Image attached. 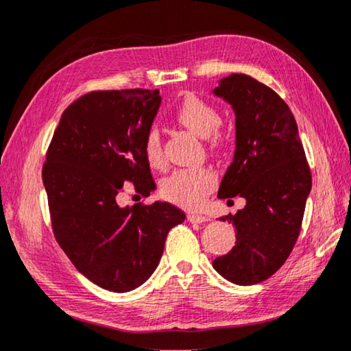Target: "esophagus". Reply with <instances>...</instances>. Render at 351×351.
I'll list each match as a JSON object with an SVG mask.
<instances>
[{
	"instance_id": "34e87169",
	"label": "esophagus",
	"mask_w": 351,
	"mask_h": 351,
	"mask_svg": "<svg viewBox=\"0 0 351 351\" xmlns=\"http://www.w3.org/2000/svg\"><path fill=\"white\" fill-rule=\"evenodd\" d=\"M188 221L193 222V223H202V222L208 221V217L200 215V213H194V211H193V213H188Z\"/></svg>"
}]
</instances>
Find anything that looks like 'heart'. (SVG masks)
<instances>
[{
  "label": "heart",
  "instance_id": "b5f03b06",
  "mask_svg": "<svg viewBox=\"0 0 351 351\" xmlns=\"http://www.w3.org/2000/svg\"><path fill=\"white\" fill-rule=\"evenodd\" d=\"M174 117L188 130L202 136L208 143L210 149H217L226 141V134L221 130V117L217 108L204 97L194 93H188L183 97L179 107L176 108ZM143 151L149 165L154 168H165L166 160L163 152L162 135L157 128H151L143 140ZM216 185V176L211 169H177L162 183V196L169 202L196 208L204 202L206 194Z\"/></svg>",
  "mask_w": 351,
  "mask_h": 351
}]
</instances>
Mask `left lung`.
<instances>
[{
  "instance_id": "8db88e82",
  "label": "left lung",
  "mask_w": 351,
  "mask_h": 351,
  "mask_svg": "<svg viewBox=\"0 0 351 351\" xmlns=\"http://www.w3.org/2000/svg\"><path fill=\"white\" fill-rule=\"evenodd\" d=\"M215 95L237 114V149L217 197H244L245 206L227 215L237 243L213 267L234 285L267 280L288 260L300 234L311 171L288 104L247 74L221 79Z\"/></svg>"
}]
</instances>
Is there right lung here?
<instances>
[{
  "label": "right lung",
  "instance_id": "obj_1",
  "mask_svg": "<svg viewBox=\"0 0 351 351\" xmlns=\"http://www.w3.org/2000/svg\"><path fill=\"white\" fill-rule=\"evenodd\" d=\"M162 102L158 90H99L62 113L42 177L56 241L95 285L129 292L151 277L168 232L185 213L168 202L121 208L125 182L155 189L143 140Z\"/></svg>",
  "mask_w": 351,
  "mask_h": 351
}]
</instances>
